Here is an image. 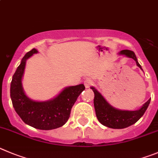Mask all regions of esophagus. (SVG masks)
<instances>
[{"label":"esophagus","instance_id":"obj_1","mask_svg":"<svg viewBox=\"0 0 158 158\" xmlns=\"http://www.w3.org/2000/svg\"><path fill=\"white\" fill-rule=\"evenodd\" d=\"M84 84H85V86L86 89H89V87L91 86V85H92V81L90 80V79H89V78H87V79H85V81H84Z\"/></svg>","mask_w":158,"mask_h":158}]
</instances>
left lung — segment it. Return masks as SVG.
Masks as SVG:
<instances>
[{"instance_id":"1","label":"left lung","mask_w":158,"mask_h":158,"mask_svg":"<svg viewBox=\"0 0 158 158\" xmlns=\"http://www.w3.org/2000/svg\"><path fill=\"white\" fill-rule=\"evenodd\" d=\"M118 54L134 59L137 66L143 70L134 52L125 49L121 51ZM91 89L95 94L94 106L97 118L102 125L114 129L127 128L137 122L143 117L150 102V99L136 110H119L111 106L95 87H91Z\"/></svg>"}]
</instances>
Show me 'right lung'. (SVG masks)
I'll list each match as a JSON object with an SVG mask.
<instances>
[{
	"instance_id": "obj_1",
	"label": "right lung",
	"mask_w": 158,
	"mask_h": 158,
	"mask_svg": "<svg viewBox=\"0 0 158 158\" xmlns=\"http://www.w3.org/2000/svg\"><path fill=\"white\" fill-rule=\"evenodd\" d=\"M37 52V49L33 48L22 59L12 77L10 95L13 107L24 123L37 129H55L66 124L73 104L85 87L83 84L66 87L56 97L47 101H35L29 98L24 92L22 81L27 60Z\"/></svg>"
}]
</instances>
